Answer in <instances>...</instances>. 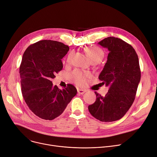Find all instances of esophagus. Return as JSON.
I'll return each mask as SVG.
<instances>
[{"label": "esophagus", "instance_id": "obj_1", "mask_svg": "<svg viewBox=\"0 0 157 157\" xmlns=\"http://www.w3.org/2000/svg\"><path fill=\"white\" fill-rule=\"evenodd\" d=\"M85 92H86V90H85L78 88V93L79 94H81V95H82V94H83Z\"/></svg>", "mask_w": 157, "mask_h": 157}]
</instances>
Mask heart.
<instances>
[{"instance_id":"b5f03b06","label":"heart","mask_w":157,"mask_h":157,"mask_svg":"<svg viewBox=\"0 0 157 157\" xmlns=\"http://www.w3.org/2000/svg\"><path fill=\"white\" fill-rule=\"evenodd\" d=\"M85 52L92 62H100L104 56V52L102 49L97 46L87 47L85 49ZM72 53H70L67 58V62H71ZM72 78L78 86H84L87 83V79L90 76L88 72H84L80 70H75L72 74Z\"/></svg>"}]
</instances>
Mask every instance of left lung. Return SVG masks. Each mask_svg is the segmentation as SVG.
<instances>
[{
	"instance_id": "obj_1",
	"label": "left lung",
	"mask_w": 157,
	"mask_h": 157,
	"mask_svg": "<svg viewBox=\"0 0 157 157\" xmlns=\"http://www.w3.org/2000/svg\"><path fill=\"white\" fill-rule=\"evenodd\" d=\"M98 43L109 51L98 76L102 84L109 89L104 97L95 92L96 101L88 105V110L96 119L111 122L121 119L132 105L141 79V69L135 49L124 40L109 37Z\"/></svg>"
}]
</instances>
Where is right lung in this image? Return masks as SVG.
Returning a JSON list of instances; mask_svg holds the SVG:
<instances>
[{"instance_id": "add662e5", "label": "right lung", "mask_w": 157, "mask_h": 157, "mask_svg": "<svg viewBox=\"0 0 157 157\" xmlns=\"http://www.w3.org/2000/svg\"><path fill=\"white\" fill-rule=\"evenodd\" d=\"M68 46L52 40L30 45L24 52L20 67L21 93L29 109L38 117L52 120L63 112L77 94L74 85L60 90L52 79L63 68L62 59Z\"/></svg>"}]
</instances>
